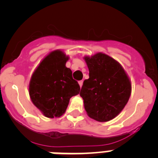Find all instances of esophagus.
<instances>
[{"label": "esophagus", "mask_w": 158, "mask_h": 158, "mask_svg": "<svg viewBox=\"0 0 158 158\" xmlns=\"http://www.w3.org/2000/svg\"><path fill=\"white\" fill-rule=\"evenodd\" d=\"M78 83H79V85H80V87L81 88L82 85H83V81H78Z\"/></svg>", "instance_id": "1"}]
</instances>
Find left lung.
<instances>
[{"instance_id": "obj_1", "label": "left lung", "mask_w": 158, "mask_h": 158, "mask_svg": "<svg viewBox=\"0 0 158 158\" xmlns=\"http://www.w3.org/2000/svg\"><path fill=\"white\" fill-rule=\"evenodd\" d=\"M89 78L84 81L80 96L87 115L99 122L115 118L127 104L131 93L129 77L116 60L103 53L84 58Z\"/></svg>"}]
</instances>
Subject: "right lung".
<instances>
[{"mask_svg":"<svg viewBox=\"0 0 158 158\" xmlns=\"http://www.w3.org/2000/svg\"><path fill=\"white\" fill-rule=\"evenodd\" d=\"M69 56L60 50L48 54L32 73L29 95L32 103L47 118H58L65 112L69 99L79 94L80 85L65 66Z\"/></svg>","mask_w":158,"mask_h":158,"instance_id":"obj_1","label":"right lung"}]
</instances>
